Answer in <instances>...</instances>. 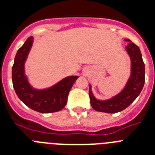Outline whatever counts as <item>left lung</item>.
Instances as JSON below:
<instances>
[{
    "mask_svg": "<svg viewBox=\"0 0 155 155\" xmlns=\"http://www.w3.org/2000/svg\"><path fill=\"white\" fill-rule=\"evenodd\" d=\"M128 42L126 51L131 61V73L126 85L120 93L106 101L96 99L89 85L90 104L94 110L97 112L116 113L121 112L128 107L140 94L145 82V65L143 61L142 54L139 47L131 40L125 39Z\"/></svg>",
    "mask_w": 155,
    "mask_h": 155,
    "instance_id": "8db88e82",
    "label": "left lung"
}]
</instances>
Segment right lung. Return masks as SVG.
<instances>
[{"instance_id":"obj_1","label":"right lung","mask_w":155,"mask_h":155,"mask_svg":"<svg viewBox=\"0 0 155 155\" xmlns=\"http://www.w3.org/2000/svg\"><path fill=\"white\" fill-rule=\"evenodd\" d=\"M32 43L33 37L31 36L16 53L12 69L13 88L20 101L31 109L41 113L58 112L66 106L70 90L78 76L65 78L48 89L32 88L24 74V63Z\"/></svg>"}]
</instances>
